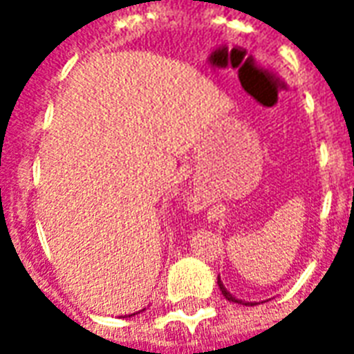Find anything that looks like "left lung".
Returning <instances> with one entry per match:
<instances>
[{
  "label": "left lung",
  "instance_id": "8db88e82",
  "mask_svg": "<svg viewBox=\"0 0 354 354\" xmlns=\"http://www.w3.org/2000/svg\"><path fill=\"white\" fill-rule=\"evenodd\" d=\"M218 286H220V290H222V294H223V297H225V299H227V301H235V304H243V299H237V297H233L230 294V292H227V288H225V286H223V282L220 281V277H218ZM243 305H248V304H243ZM252 305V304H250Z\"/></svg>",
  "mask_w": 354,
  "mask_h": 354
}]
</instances>
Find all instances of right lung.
Returning <instances> with one entry per match:
<instances>
[{"mask_svg":"<svg viewBox=\"0 0 354 354\" xmlns=\"http://www.w3.org/2000/svg\"><path fill=\"white\" fill-rule=\"evenodd\" d=\"M134 315H136V313H134ZM131 317H132V315H131Z\"/></svg>","mask_w":354,"mask_h":354,"instance_id":"right-lung-1","label":"right lung"}]
</instances>
